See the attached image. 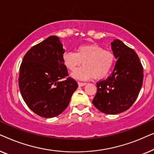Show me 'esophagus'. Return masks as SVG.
<instances>
[{
  "mask_svg": "<svg viewBox=\"0 0 154 154\" xmlns=\"http://www.w3.org/2000/svg\"><path fill=\"white\" fill-rule=\"evenodd\" d=\"M78 84H79V86H84V85H86V83H83V82H78Z\"/></svg>",
  "mask_w": 154,
  "mask_h": 154,
  "instance_id": "obj_1",
  "label": "esophagus"
}]
</instances>
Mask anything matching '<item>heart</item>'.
Returning a JSON list of instances; mask_svg holds the SVG:
<instances>
[{
	"instance_id": "obj_1",
	"label": "heart",
	"mask_w": 154,
	"mask_h": 154,
	"mask_svg": "<svg viewBox=\"0 0 154 154\" xmlns=\"http://www.w3.org/2000/svg\"><path fill=\"white\" fill-rule=\"evenodd\" d=\"M115 60V54L112 51L104 50L97 44L81 45L75 52H66L63 56L65 66L71 71L76 70L83 63L84 66L75 71L73 75L84 80L92 77L94 79L104 78L110 72Z\"/></svg>"
}]
</instances>
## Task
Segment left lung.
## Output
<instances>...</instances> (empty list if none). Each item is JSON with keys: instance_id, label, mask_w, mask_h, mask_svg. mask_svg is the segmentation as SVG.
<instances>
[{"instance_id": "1", "label": "left lung", "mask_w": 154, "mask_h": 154, "mask_svg": "<svg viewBox=\"0 0 154 154\" xmlns=\"http://www.w3.org/2000/svg\"><path fill=\"white\" fill-rule=\"evenodd\" d=\"M118 59L113 72L107 79L97 83V91L92 100L102 113L117 114L134 104L142 86L143 66L135 51L120 40L111 43Z\"/></svg>"}]
</instances>
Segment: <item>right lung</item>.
Listing matches in <instances>:
<instances>
[{
	"label": "right lung",
	"mask_w": 154,
	"mask_h": 154,
	"mask_svg": "<svg viewBox=\"0 0 154 154\" xmlns=\"http://www.w3.org/2000/svg\"><path fill=\"white\" fill-rule=\"evenodd\" d=\"M64 53L59 38L51 35L28 50L20 65L21 94L29 109L41 117L61 114L78 88L69 76Z\"/></svg>",
	"instance_id": "right-lung-1"
}]
</instances>
